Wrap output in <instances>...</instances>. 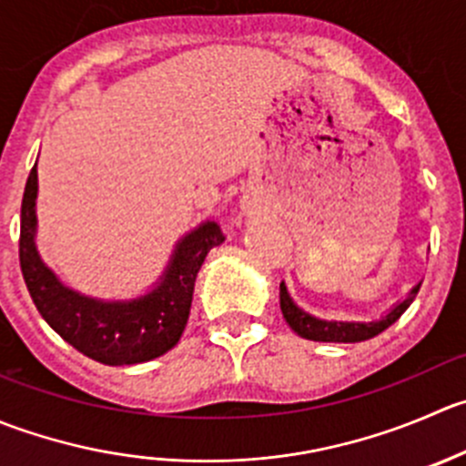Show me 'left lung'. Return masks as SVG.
Returning a JSON list of instances; mask_svg holds the SVG:
<instances>
[{"label": "left lung", "instance_id": "obj_1", "mask_svg": "<svg viewBox=\"0 0 466 466\" xmlns=\"http://www.w3.org/2000/svg\"><path fill=\"white\" fill-rule=\"evenodd\" d=\"M419 287L421 284H414L410 289L408 296L403 300L394 302L380 319L373 320H337V319H320V316L309 314L302 307L296 305V300L289 293L287 284H279V309H282L284 320L289 323V328L302 339H311V341H325V343H358L367 341V339L376 337V334L385 332L391 323L400 319L405 309L412 305V300L417 298Z\"/></svg>", "mask_w": 466, "mask_h": 466}]
</instances>
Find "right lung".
<instances>
[{"label":"right lung","mask_w":466,"mask_h":466,"mask_svg":"<svg viewBox=\"0 0 466 466\" xmlns=\"http://www.w3.org/2000/svg\"><path fill=\"white\" fill-rule=\"evenodd\" d=\"M38 166V161H35ZM29 173L20 214V266L34 305L49 328L95 362L108 367L141 364L177 346L200 266L211 248L225 241L218 223L202 220L173 248L164 273L146 293L134 298H99L67 287L40 257L38 170Z\"/></svg>","instance_id":"1"}]
</instances>
